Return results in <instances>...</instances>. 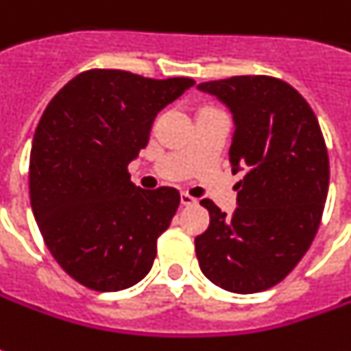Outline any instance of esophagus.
<instances>
[{"label": "esophagus", "mask_w": 351, "mask_h": 351, "mask_svg": "<svg viewBox=\"0 0 351 351\" xmlns=\"http://www.w3.org/2000/svg\"><path fill=\"white\" fill-rule=\"evenodd\" d=\"M181 204L183 206H191V204H197V199L191 197L189 193H181Z\"/></svg>", "instance_id": "esophagus-1"}]
</instances>
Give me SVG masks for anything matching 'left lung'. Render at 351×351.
<instances>
[{"instance_id": "obj_1", "label": "left lung", "mask_w": 351, "mask_h": 351, "mask_svg": "<svg viewBox=\"0 0 351 351\" xmlns=\"http://www.w3.org/2000/svg\"><path fill=\"white\" fill-rule=\"evenodd\" d=\"M199 88L230 106V164L245 171L232 216L201 201L210 224L195 237L199 267L222 290H269L295 269L321 226L330 180L323 131L307 100L276 77L239 75Z\"/></svg>"}]
</instances>
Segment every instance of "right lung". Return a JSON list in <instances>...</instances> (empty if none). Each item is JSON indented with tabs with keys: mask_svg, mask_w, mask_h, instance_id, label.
Listing matches in <instances>:
<instances>
[{
	"mask_svg": "<svg viewBox=\"0 0 351 351\" xmlns=\"http://www.w3.org/2000/svg\"><path fill=\"white\" fill-rule=\"evenodd\" d=\"M193 84L90 69L46 106L30 150V206L49 253L82 286L125 290L152 269L180 193L135 187L127 166L147 147L160 110Z\"/></svg>",
	"mask_w": 351,
	"mask_h": 351,
	"instance_id": "right-lung-1",
	"label": "right lung"
}]
</instances>
